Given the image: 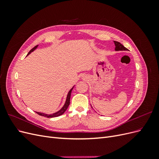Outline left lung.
<instances>
[{
  "label": "left lung",
  "mask_w": 159,
  "mask_h": 159,
  "mask_svg": "<svg viewBox=\"0 0 159 159\" xmlns=\"http://www.w3.org/2000/svg\"><path fill=\"white\" fill-rule=\"evenodd\" d=\"M114 43H115V51L128 50V49L126 48L124 46H123L120 42H118L117 41H114Z\"/></svg>",
  "instance_id": "left-lung-1"
}]
</instances>
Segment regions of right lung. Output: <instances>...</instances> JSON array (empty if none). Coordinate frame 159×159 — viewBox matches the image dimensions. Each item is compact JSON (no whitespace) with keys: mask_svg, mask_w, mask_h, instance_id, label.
<instances>
[{"mask_svg":"<svg viewBox=\"0 0 159 159\" xmlns=\"http://www.w3.org/2000/svg\"><path fill=\"white\" fill-rule=\"evenodd\" d=\"M38 45L36 46L34 48H33L28 52V54H27V56L29 55L30 54H31V53L32 52L34 51L35 50H36L38 48ZM75 86V85H74ZM72 87V88L68 91V95H67V97H66V102H65V103L64 105H63V107H62L59 111H57L54 113H52V114H46V113H41V112H37L36 111V113H37L38 115H41V116H44V117H48V118H52V117H58V116H60V115H61L62 114H64L65 113L66 111L67 110V109H68L69 105H70V97H71V91L72 89H73V88H74Z\"/></svg>","mask_w":159,"mask_h":159,"instance_id":"1","label":"right lung"}]
</instances>
